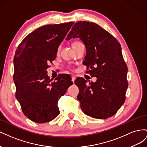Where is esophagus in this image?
<instances>
[{"label": "esophagus", "mask_w": 147, "mask_h": 147, "mask_svg": "<svg viewBox=\"0 0 147 147\" xmlns=\"http://www.w3.org/2000/svg\"><path fill=\"white\" fill-rule=\"evenodd\" d=\"M75 78H76V77H75L74 76V75H72V81L73 82H74Z\"/></svg>", "instance_id": "obj_1"}]
</instances>
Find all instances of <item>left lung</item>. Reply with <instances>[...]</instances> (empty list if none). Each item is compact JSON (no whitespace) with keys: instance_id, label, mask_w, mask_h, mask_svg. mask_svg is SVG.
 Wrapping results in <instances>:
<instances>
[{"instance_id":"1","label":"left lung","mask_w":147,"mask_h":147,"mask_svg":"<svg viewBox=\"0 0 147 147\" xmlns=\"http://www.w3.org/2000/svg\"><path fill=\"white\" fill-rule=\"evenodd\" d=\"M80 38L86 47L83 64L90 68L96 82L77 78L78 100L83 112L97 119H107L116 113L125 101L128 87L127 67L117 40L100 26L88 21L75 23L65 38Z\"/></svg>"}]
</instances>
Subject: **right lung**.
<instances>
[{
    "instance_id": "obj_1",
    "label": "right lung",
    "mask_w": 147,
    "mask_h": 147,
    "mask_svg": "<svg viewBox=\"0 0 147 147\" xmlns=\"http://www.w3.org/2000/svg\"><path fill=\"white\" fill-rule=\"evenodd\" d=\"M73 24L42 26L28 35L16 50L15 96L25 116L34 122L44 123L56 118L60 113L58 100L73 84L69 75H59L52 82L47 71Z\"/></svg>"
}]
</instances>
